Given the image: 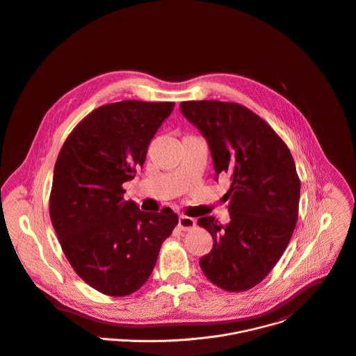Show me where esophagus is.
<instances>
[{
    "label": "esophagus",
    "instance_id": "obj_1",
    "mask_svg": "<svg viewBox=\"0 0 356 356\" xmlns=\"http://www.w3.org/2000/svg\"><path fill=\"white\" fill-rule=\"evenodd\" d=\"M197 225V221L193 217L188 216H180L179 217V227L184 231H188Z\"/></svg>",
    "mask_w": 356,
    "mask_h": 356
}]
</instances>
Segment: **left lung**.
I'll return each mask as SVG.
<instances>
[{"mask_svg": "<svg viewBox=\"0 0 356 356\" xmlns=\"http://www.w3.org/2000/svg\"><path fill=\"white\" fill-rule=\"evenodd\" d=\"M180 110L208 140L216 179L227 173L231 181L225 194L231 221L198 218L213 238L200 266L220 289L249 290L280 261L297 222L300 179L293 156L275 131L242 104L183 102Z\"/></svg>", "mask_w": 356, "mask_h": 356, "instance_id": "1", "label": "left lung"}]
</instances>
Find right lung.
<instances>
[{"mask_svg": "<svg viewBox=\"0 0 356 356\" xmlns=\"http://www.w3.org/2000/svg\"><path fill=\"white\" fill-rule=\"evenodd\" d=\"M175 103L124 100L88 114L63 144L54 172L49 214L60 246L82 281L122 297L149 278L179 217L143 212L125 201L148 144Z\"/></svg>", "mask_w": 356, "mask_h": 356, "instance_id": "right-lung-1", "label": "right lung"}]
</instances>
